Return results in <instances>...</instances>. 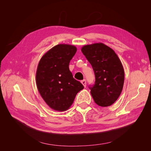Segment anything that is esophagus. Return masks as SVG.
<instances>
[{
	"label": "esophagus",
	"instance_id": "34e87169",
	"mask_svg": "<svg viewBox=\"0 0 151 151\" xmlns=\"http://www.w3.org/2000/svg\"><path fill=\"white\" fill-rule=\"evenodd\" d=\"M81 83L83 84V85L84 86V87H86V81L85 79H84V80H83V81H81Z\"/></svg>",
	"mask_w": 151,
	"mask_h": 151
}]
</instances>
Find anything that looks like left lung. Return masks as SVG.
<instances>
[{
	"mask_svg": "<svg viewBox=\"0 0 151 151\" xmlns=\"http://www.w3.org/2000/svg\"><path fill=\"white\" fill-rule=\"evenodd\" d=\"M81 51L94 72V84L89 87L94 102L100 106H110L120 96L124 83L121 61L113 50L102 43L85 45Z\"/></svg>",
	"mask_w": 151,
	"mask_h": 151,
	"instance_id": "obj_1",
	"label": "left lung"
}]
</instances>
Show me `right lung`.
I'll use <instances>...</instances> for the list:
<instances>
[{"label":"right lung","mask_w":151,"mask_h":151,"mask_svg":"<svg viewBox=\"0 0 151 151\" xmlns=\"http://www.w3.org/2000/svg\"><path fill=\"white\" fill-rule=\"evenodd\" d=\"M76 52L74 45L59 44L48 50L39 62L36 86L45 103L54 110H67L76 94L84 89L83 85L73 77L68 67Z\"/></svg>","instance_id":"add662e5"}]
</instances>
